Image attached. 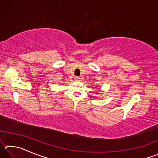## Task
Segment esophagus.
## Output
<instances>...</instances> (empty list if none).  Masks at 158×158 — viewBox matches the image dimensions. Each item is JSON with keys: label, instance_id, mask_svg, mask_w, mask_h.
Returning <instances> with one entry per match:
<instances>
[{"label": "esophagus", "instance_id": "obj_1", "mask_svg": "<svg viewBox=\"0 0 158 158\" xmlns=\"http://www.w3.org/2000/svg\"><path fill=\"white\" fill-rule=\"evenodd\" d=\"M74 80H75V81H80V78L79 77H74Z\"/></svg>", "mask_w": 158, "mask_h": 158}]
</instances>
